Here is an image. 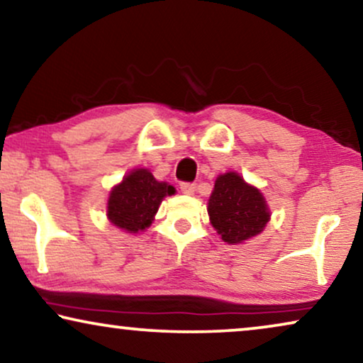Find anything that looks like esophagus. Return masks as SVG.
<instances>
[{
    "instance_id": "1",
    "label": "esophagus",
    "mask_w": 363,
    "mask_h": 363,
    "mask_svg": "<svg viewBox=\"0 0 363 363\" xmlns=\"http://www.w3.org/2000/svg\"><path fill=\"white\" fill-rule=\"evenodd\" d=\"M180 190L182 193H185V195H193L196 190L195 183H180Z\"/></svg>"
}]
</instances>
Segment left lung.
<instances>
[{
	"label": "left lung",
	"instance_id": "1",
	"mask_svg": "<svg viewBox=\"0 0 363 363\" xmlns=\"http://www.w3.org/2000/svg\"><path fill=\"white\" fill-rule=\"evenodd\" d=\"M208 216L223 241L240 245L264 231L271 210L261 190L246 183L240 173L226 172L216 178Z\"/></svg>",
	"mask_w": 363,
	"mask_h": 363
}]
</instances>
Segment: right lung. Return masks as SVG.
Listing matches in <instances>:
<instances>
[{"mask_svg":"<svg viewBox=\"0 0 363 363\" xmlns=\"http://www.w3.org/2000/svg\"><path fill=\"white\" fill-rule=\"evenodd\" d=\"M175 186L158 182L148 168H135L108 193V221L130 235L145 231L152 225L163 198L175 195Z\"/></svg>","mask_w":363,"mask_h":363,"instance_id":"right-lung-1","label":"right lung"}]
</instances>
